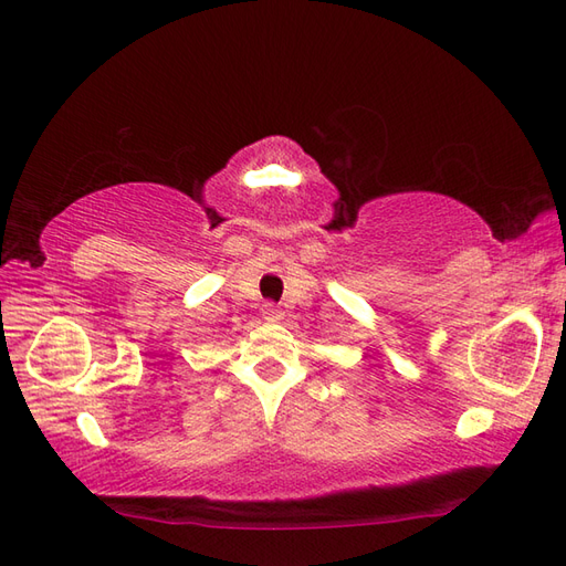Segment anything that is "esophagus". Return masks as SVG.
I'll use <instances>...</instances> for the list:
<instances>
[{"instance_id":"esophagus-1","label":"esophagus","mask_w":566,"mask_h":566,"mask_svg":"<svg viewBox=\"0 0 566 566\" xmlns=\"http://www.w3.org/2000/svg\"><path fill=\"white\" fill-rule=\"evenodd\" d=\"M262 318L264 321H281L283 318V312L279 310V306L276 304H271V302H266L264 306H262Z\"/></svg>"}]
</instances>
